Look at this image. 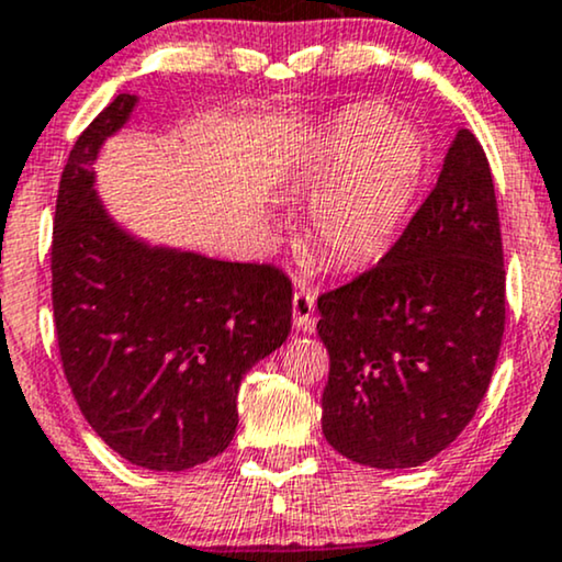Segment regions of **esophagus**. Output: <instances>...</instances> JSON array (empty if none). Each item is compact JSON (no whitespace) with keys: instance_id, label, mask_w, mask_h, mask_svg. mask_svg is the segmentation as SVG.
<instances>
[{"instance_id":"1","label":"esophagus","mask_w":562,"mask_h":562,"mask_svg":"<svg viewBox=\"0 0 562 562\" xmlns=\"http://www.w3.org/2000/svg\"><path fill=\"white\" fill-rule=\"evenodd\" d=\"M292 315L296 330H304V334H313L315 330V296L310 292H294L292 300Z\"/></svg>"}]
</instances>
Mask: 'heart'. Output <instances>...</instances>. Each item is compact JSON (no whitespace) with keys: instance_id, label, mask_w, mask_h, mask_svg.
<instances>
[{"instance_id":"b5f03b06","label":"heart","mask_w":562,"mask_h":562,"mask_svg":"<svg viewBox=\"0 0 562 562\" xmlns=\"http://www.w3.org/2000/svg\"><path fill=\"white\" fill-rule=\"evenodd\" d=\"M427 171V143L380 103L330 116L302 150L292 187L318 195L310 211L317 247L338 266L378 260L408 218Z\"/></svg>"}]
</instances>
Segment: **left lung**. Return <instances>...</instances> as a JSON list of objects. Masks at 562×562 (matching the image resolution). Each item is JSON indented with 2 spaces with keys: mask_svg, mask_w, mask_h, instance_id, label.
<instances>
[{
  "mask_svg": "<svg viewBox=\"0 0 562 562\" xmlns=\"http://www.w3.org/2000/svg\"><path fill=\"white\" fill-rule=\"evenodd\" d=\"M330 357L323 435L372 469L446 450L487 393L505 330L501 218L487 156L469 130L396 245L317 300Z\"/></svg>",
  "mask_w": 562,
  "mask_h": 562,
  "instance_id": "8db88e82",
  "label": "left lung"
}]
</instances>
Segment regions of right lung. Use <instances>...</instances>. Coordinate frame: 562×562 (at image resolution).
I'll list each match as a JSON object with an SVG mask.
<instances>
[{"instance_id": "1", "label": "right lung", "mask_w": 562, "mask_h": 562, "mask_svg": "<svg viewBox=\"0 0 562 562\" xmlns=\"http://www.w3.org/2000/svg\"><path fill=\"white\" fill-rule=\"evenodd\" d=\"M137 95L120 93L82 130L59 179L52 302L61 370L82 417L114 453L184 472L237 432L245 372L292 330V281L135 239L95 195L93 164Z\"/></svg>"}]
</instances>
